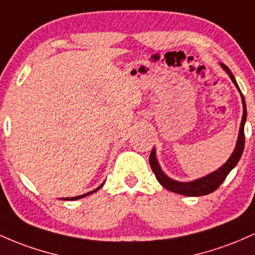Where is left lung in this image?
<instances>
[{
  "label": "left lung",
  "instance_id": "8db88e82",
  "mask_svg": "<svg viewBox=\"0 0 255 255\" xmlns=\"http://www.w3.org/2000/svg\"><path fill=\"white\" fill-rule=\"evenodd\" d=\"M220 66H222V68L226 71V74L230 76L231 81L234 82V85L236 86L237 91H239L240 94H241V99H242L243 115L241 120V126H240V132H239V138H237V141H236V146H235L234 152L231 153L230 157H229L228 161H226L222 167H219V168L215 169L214 172L205 175V177L195 179V180H191V181H178V180H174V179L169 178L168 175L162 170L161 166H159L157 161V157H156V150L152 149L149 157L151 169H152V172L155 173L156 179L158 180V183L161 184L164 189L169 190V191L172 192H175V194L190 196V197H197V196L208 195L211 194V192L215 191V190L220 186V184L225 180V178L228 177L229 173H230L231 170L236 167V164L239 163L240 158H241L242 156L243 149H245V123H246V120H247V108H246L245 97H243L241 91H240V87L237 85L236 80H235L234 75H232L230 69L223 63H220Z\"/></svg>",
  "mask_w": 255,
  "mask_h": 255
}]
</instances>
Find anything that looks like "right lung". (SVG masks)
Masks as SVG:
<instances>
[{
	"label": "right lung",
	"instance_id": "add662e5",
	"mask_svg": "<svg viewBox=\"0 0 255 255\" xmlns=\"http://www.w3.org/2000/svg\"><path fill=\"white\" fill-rule=\"evenodd\" d=\"M104 183H105V181H104ZM104 183H103L102 185L98 186L96 190H93V191H89V192H87V194H83V195H80V196H75V197H64V198H61V200H66V201H75V200H80V198H83V197H86V196H88V195L93 194V192L98 191V190H99L100 187H103V185H104Z\"/></svg>",
	"mask_w": 255,
	"mask_h": 255
}]
</instances>
